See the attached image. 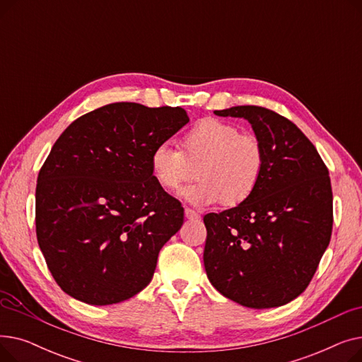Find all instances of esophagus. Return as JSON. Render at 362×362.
<instances>
[{"mask_svg":"<svg viewBox=\"0 0 362 362\" xmlns=\"http://www.w3.org/2000/svg\"><path fill=\"white\" fill-rule=\"evenodd\" d=\"M185 217L189 220H195V218H199V214L197 211L191 210V208H185Z\"/></svg>","mask_w":362,"mask_h":362,"instance_id":"34e87169","label":"esophagus"}]
</instances>
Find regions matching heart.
I'll return each instance as SVG.
<instances>
[{"mask_svg":"<svg viewBox=\"0 0 362 362\" xmlns=\"http://www.w3.org/2000/svg\"><path fill=\"white\" fill-rule=\"evenodd\" d=\"M151 175L167 192L179 191L198 177L185 194L192 202L236 206L250 199L262 179L265 149L229 122L204 119L180 138V149L158 144L151 152Z\"/></svg>","mask_w":362,"mask_h":362,"instance_id":"1","label":"heart"}]
</instances>
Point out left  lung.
Listing matches in <instances>:
<instances>
[{"instance_id": "8db88e82", "label": "left lung", "mask_w": 362, "mask_h": 362, "mask_svg": "<svg viewBox=\"0 0 362 362\" xmlns=\"http://www.w3.org/2000/svg\"><path fill=\"white\" fill-rule=\"evenodd\" d=\"M214 112L252 124L265 170L250 199L204 217L206 276L243 307L284 305L307 289L330 242L329 170L311 141L280 114L257 105Z\"/></svg>"}]
</instances>
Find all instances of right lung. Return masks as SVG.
<instances>
[{"label":"right lung","instance_id":"obj_1","mask_svg":"<svg viewBox=\"0 0 362 362\" xmlns=\"http://www.w3.org/2000/svg\"><path fill=\"white\" fill-rule=\"evenodd\" d=\"M189 122L180 107L114 103L74 120L37 175L36 238L57 284L90 305L148 286L182 204L151 175V152Z\"/></svg>","mask_w":362,"mask_h":362}]
</instances>
